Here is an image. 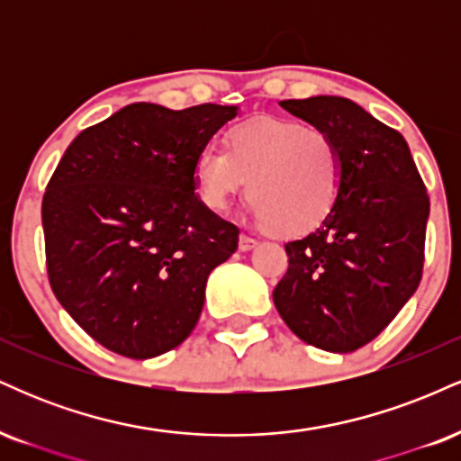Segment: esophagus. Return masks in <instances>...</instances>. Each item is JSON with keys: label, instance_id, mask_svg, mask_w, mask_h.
I'll list each match as a JSON object with an SVG mask.
<instances>
[{"label": "esophagus", "instance_id": "esophagus-1", "mask_svg": "<svg viewBox=\"0 0 461 461\" xmlns=\"http://www.w3.org/2000/svg\"><path fill=\"white\" fill-rule=\"evenodd\" d=\"M256 247H258L256 238L245 236V234L238 238V249H240V251H251V249H256Z\"/></svg>", "mask_w": 461, "mask_h": 461}]
</instances>
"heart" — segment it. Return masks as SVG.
Segmentation results:
<instances>
[{"label":"heart","mask_w":461,"mask_h":461,"mask_svg":"<svg viewBox=\"0 0 461 461\" xmlns=\"http://www.w3.org/2000/svg\"><path fill=\"white\" fill-rule=\"evenodd\" d=\"M225 145L208 142L193 162L194 190L208 210H227L247 179L253 216L277 234L314 230L336 205L345 164L325 130L258 116L227 131Z\"/></svg>","instance_id":"heart-1"}]
</instances>
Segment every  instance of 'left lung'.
<instances>
[{"mask_svg":"<svg viewBox=\"0 0 461 461\" xmlns=\"http://www.w3.org/2000/svg\"><path fill=\"white\" fill-rule=\"evenodd\" d=\"M279 105L331 134L345 171L327 219L285 242L288 271L273 290L275 308L308 345L351 353L416 293L429 197L403 136L362 105L331 95Z\"/></svg>","mask_w":461,"mask_h":461,"instance_id":"1","label":"left lung"}]
</instances>
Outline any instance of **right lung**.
Listing matches in <instances>:
<instances>
[{"label": "right lung", "instance_id": "obj_1", "mask_svg": "<svg viewBox=\"0 0 461 461\" xmlns=\"http://www.w3.org/2000/svg\"><path fill=\"white\" fill-rule=\"evenodd\" d=\"M236 114L130 104L79 131L58 162L43 197L47 275L62 308L110 351L162 356L197 325L238 227L194 194L193 162Z\"/></svg>", "mask_w": 461, "mask_h": 461}]
</instances>
